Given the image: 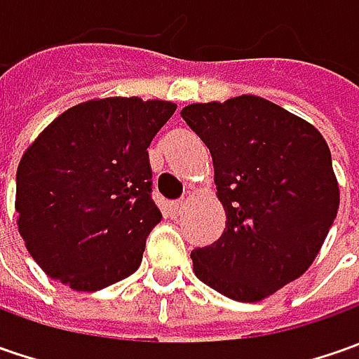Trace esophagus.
I'll list each match as a JSON object with an SVG mask.
<instances>
[{
    "mask_svg": "<svg viewBox=\"0 0 359 359\" xmlns=\"http://www.w3.org/2000/svg\"><path fill=\"white\" fill-rule=\"evenodd\" d=\"M186 208H187L186 200H177L175 203H173V212H175V214H182V212H184Z\"/></svg>",
    "mask_w": 359,
    "mask_h": 359,
    "instance_id": "1",
    "label": "esophagus"
}]
</instances>
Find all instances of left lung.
<instances>
[{"mask_svg":"<svg viewBox=\"0 0 359 359\" xmlns=\"http://www.w3.org/2000/svg\"><path fill=\"white\" fill-rule=\"evenodd\" d=\"M182 118L208 145L226 229L191 252L205 285L259 302L297 280L338 214L330 147L306 119L257 95L191 104Z\"/></svg>","mask_w":359,"mask_h":359,"instance_id":"left-lung-1","label":"left lung"}]
</instances>
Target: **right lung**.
Wrapping results in <instances>:
<instances>
[{
	"mask_svg": "<svg viewBox=\"0 0 359 359\" xmlns=\"http://www.w3.org/2000/svg\"><path fill=\"white\" fill-rule=\"evenodd\" d=\"M177 105L104 97L53 119L21 156L15 212L27 252L49 278L97 292L131 276L161 222L147 147Z\"/></svg>",
	"mask_w": 359,
	"mask_h": 359,
	"instance_id": "1",
	"label": "right lung"
}]
</instances>
